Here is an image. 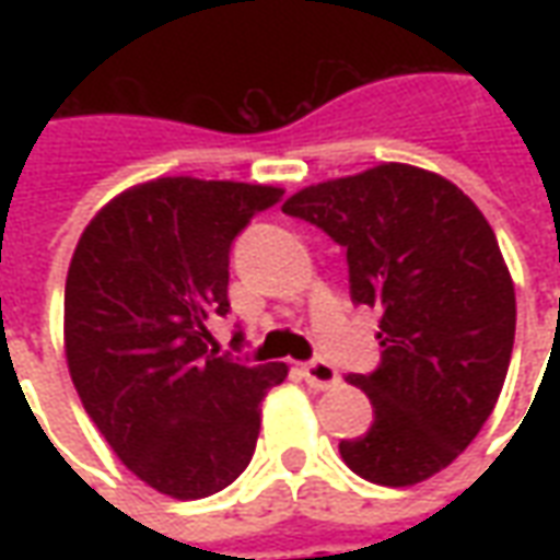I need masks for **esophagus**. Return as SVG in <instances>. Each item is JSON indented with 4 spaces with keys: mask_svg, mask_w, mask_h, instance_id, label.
<instances>
[{
    "mask_svg": "<svg viewBox=\"0 0 560 560\" xmlns=\"http://www.w3.org/2000/svg\"><path fill=\"white\" fill-rule=\"evenodd\" d=\"M303 377H305V384L315 389H329L339 384V372H336V365L324 363V360H312V363H305Z\"/></svg>",
    "mask_w": 560,
    "mask_h": 560,
    "instance_id": "esophagus-1",
    "label": "esophagus"
}]
</instances>
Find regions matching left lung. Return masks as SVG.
I'll list each match as a JSON object with an SVG mask.
<instances>
[{
  "label": "left lung",
  "mask_w": 560,
  "mask_h": 560,
  "mask_svg": "<svg viewBox=\"0 0 560 560\" xmlns=\"http://www.w3.org/2000/svg\"><path fill=\"white\" fill-rule=\"evenodd\" d=\"M284 212L348 255L357 305L381 308V363L348 375L375 422L341 441L345 465L377 486L444 470L489 420L516 336V291L494 231L462 188L411 164L308 185Z\"/></svg>",
  "instance_id": "1"
}]
</instances>
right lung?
Returning a JSON list of instances; mask_svg holds the SVG:
<instances>
[{"instance_id": "add662e5", "label": "right lung", "mask_w": 560, "mask_h": 560, "mask_svg": "<svg viewBox=\"0 0 560 560\" xmlns=\"http://www.w3.org/2000/svg\"><path fill=\"white\" fill-rule=\"evenodd\" d=\"M281 188L191 176L135 185L86 224L66 279V357L83 408L135 477L195 501L255 453L284 363L209 351L231 312V245ZM233 339H243L240 332Z\"/></svg>"}]
</instances>
